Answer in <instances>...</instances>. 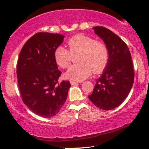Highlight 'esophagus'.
Segmentation results:
<instances>
[{
	"label": "esophagus",
	"mask_w": 149,
	"mask_h": 149,
	"mask_svg": "<svg viewBox=\"0 0 149 149\" xmlns=\"http://www.w3.org/2000/svg\"><path fill=\"white\" fill-rule=\"evenodd\" d=\"M70 83H71V84L72 85H76V84H78V82H77V81H75V80H70Z\"/></svg>",
	"instance_id": "1"
}]
</instances>
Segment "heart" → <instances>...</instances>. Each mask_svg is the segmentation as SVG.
Masks as SVG:
<instances>
[{
    "instance_id": "1",
    "label": "heart",
    "mask_w": 149,
    "mask_h": 149,
    "mask_svg": "<svg viewBox=\"0 0 149 149\" xmlns=\"http://www.w3.org/2000/svg\"><path fill=\"white\" fill-rule=\"evenodd\" d=\"M67 49L58 46L54 49V59L58 66L63 69L69 67L73 55H77L79 62L68 69L65 76L75 81H82L92 74L104 71L109 63L110 54L108 46L101 40L83 34H76L67 40Z\"/></svg>"
}]
</instances>
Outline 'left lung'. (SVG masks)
<instances>
[{
    "mask_svg": "<svg viewBox=\"0 0 149 149\" xmlns=\"http://www.w3.org/2000/svg\"><path fill=\"white\" fill-rule=\"evenodd\" d=\"M93 29L109 47L110 58L88 97L97 107L111 110L124 102L134 83L131 54L125 42L111 31L103 26Z\"/></svg>",
    "mask_w": 149,
    "mask_h": 149,
    "instance_id": "obj_1",
    "label": "left lung"
}]
</instances>
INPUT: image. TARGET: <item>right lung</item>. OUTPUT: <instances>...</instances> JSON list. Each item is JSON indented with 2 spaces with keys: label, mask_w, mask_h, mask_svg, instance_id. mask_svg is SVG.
Returning <instances> with one entry per match:
<instances>
[{
  "label": "right lung",
  "mask_w": 149,
  "mask_h": 149,
  "mask_svg": "<svg viewBox=\"0 0 149 149\" xmlns=\"http://www.w3.org/2000/svg\"><path fill=\"white\" fill-rule=\"evenodd\" d=\"M64 38L59 33L39 32L26 42L19 55L17 76L22 101L43 118L57 114L71 87L69 80L59 83L61 72L54 59V49Z\"/></svg>",
  "instance_id": "obj_1"
}]
</instances>
